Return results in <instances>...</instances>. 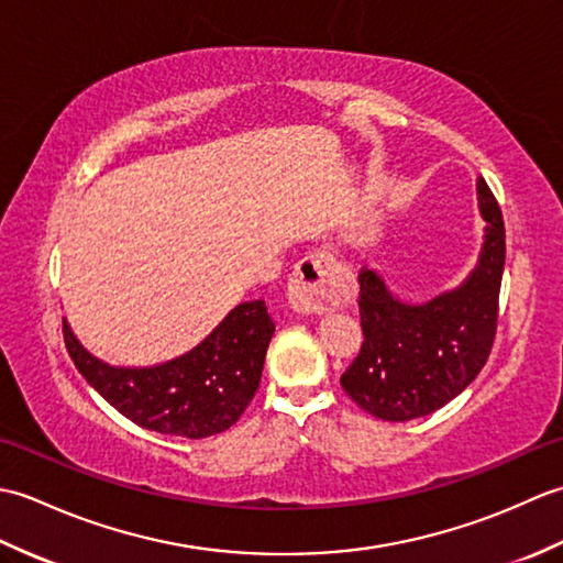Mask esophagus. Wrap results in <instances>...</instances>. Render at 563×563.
I'll return each mask as SVG.
<instances>
[{"label": "esophagus", "instance_id": "obj_1", "mask_svg": "<svg viewBox=\"0 0 563 563\" xmlns=\"http://www.w3.org/2000/svg\"><path fill=\"white\" fill-rule=\"evenodd\" d=\"M341 297V266L331 251L314 249L297 261L288 283V302L300 314H319Z\"/></svg>", "mask_w": 563, "mask_h": 563}]
</instances>
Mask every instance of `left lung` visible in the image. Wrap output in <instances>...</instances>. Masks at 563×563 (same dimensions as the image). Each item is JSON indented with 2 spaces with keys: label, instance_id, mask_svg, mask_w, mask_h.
<instances>
[{
  "label": "left lung",
  "instance_id": "obj_1",
  "mask_svg": "<svg viewBox=\"0 0 563 563\" xmlns=\"http://www.w3.org/2000/svg\"><path fill=\"white\" fill-rule=\"evenodd\" d=\"M486 224L482 261L462 288L428 305L394 300L379 275L361 268L363 345L341 387L382 421H411L445 406L486 365L498 329L506 227L484 178L476 184Z\"/></svg>",
  "mask_w": 563,
  "mask_h": 563
}]
</instances>
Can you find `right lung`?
<instances>
[{"label":"right lung","mask_w":563,"mask_h":563,"mask_svg":"<svg viewBox=\"0 0 563 563\" xmlns=\"http://www.w3.org/2000/svg\"><path fill=\"white\" fill-rule=\"evenodd\" d=\"M275 331L263 300L234 307L198 349L157 367H111L81 349L63 321L71 363L130 421L164 435L210 438L254 399Z\"/></svg>","instance_id":"right-lung-1"}]
</instances>
